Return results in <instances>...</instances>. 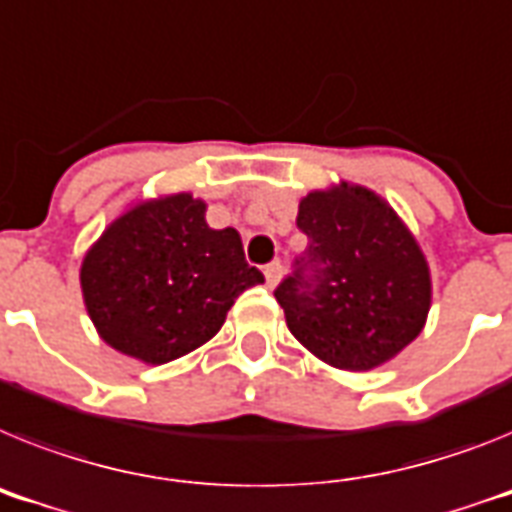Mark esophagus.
I'll return each mask as SVG.
<instances>
[{"mask_svg":"<svg viewBox=\"0 0 512 512\" xmlns=\"http://www.w3.org/2000/svg\"><path fill=\"white\" fill-rule=\"evenodd\" d=\"M282 274H285V266L279 264V261H272V264L264 266V277H266V282H269V287H277L279 279H282Z\"/></svg>","mask_w":512,"mask_h":512,"instance_id":"obj_1","label":"esophagus"}]
</instances>
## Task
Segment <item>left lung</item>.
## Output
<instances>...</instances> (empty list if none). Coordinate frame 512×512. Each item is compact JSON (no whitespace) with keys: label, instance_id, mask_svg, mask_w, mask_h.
Wrapping results in <instances>:
<instances>
[{"label":"left lung","instance_id":"obj_1","mask_svg":"<svg viewBox=\"0 0 512 512\" xmlns=\"http://www.w3.org/2000/svg\"><path fill=\"white\" fill-rule=\"evenodd\" d=\"M308 235L295 272L274 290L287 329L331 368L365 373L425 329L432 279L412 230L386 199L342 181L300 199Z\"/></svg>","mask_w":512,"mask_h":512}]
</instances>
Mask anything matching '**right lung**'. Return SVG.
<instances>
[{
    "mask_svg": "<svg viewBox=\"0 0 512 512\" xmlns=\"http://www.w3.org/2000/svg\"><path fill=\"white\" fill-rule=\"evenodd\" d=\"M191 194L147 199L111 222L85 253L82 298L100 339L147 365L209 342L240 292L264 282L235 227L212 230Z\"/></svg>",
    "mask_w": 512,
    "mask_h": 512,
    "instance_id": "right-lung-1",
    "label": "right lung"
}]
</instances>
